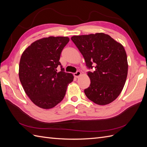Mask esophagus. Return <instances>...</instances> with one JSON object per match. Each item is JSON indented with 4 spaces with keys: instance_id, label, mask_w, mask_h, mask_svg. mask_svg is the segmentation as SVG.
Masks as SVG:
<instances>
[{
    "instance_id": "34e87169",
    "label": "esophagus",
    "mask_w": 147,
    "mask_h": 147,
    "mask_svg": "<svg viewBox=\"0 0 147 147\" xmlns=\"http://www.w3.org/2000/svg\"><path fill=\"white\" fill-rule=\"evenodd\" d=\"M80 75H81V72H80V71H77V72H76L74 74V77H76V78L79 77H80Z\"/></svg>"
}]
</instances>
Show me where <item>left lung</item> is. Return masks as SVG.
<instances>
[{
    "label": "left lung",
    "mask_w": 147,
    "mask_h": 147,
    "mask_svg": "<svg viewBox=\"0 0 147 147\" xmlns=\"http://www.w3.org/2000/svg\"><path fill=\"white\" fill-rule=\"evenodd\" d=\"M83 55L91 83L84 94L95 104L104 105L116 99L125 84L128 64L121 43L104 33L71 37Z\"/></svg>",
    "instance_id": "left-lung-1"
}]
</instances>
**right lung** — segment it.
Returning a JSON list of instances; mask_svg holds the SVG:
<instances>
[{"instance_id":"right-lung-1","label":"right lung","mask_w":147,"mask_h":147,"mask_svg":"<svg viewBox=\"0 0 147 147\" xmlns=\"http://www.w3.org/2000/svg\"><path fill=\"white\" fill-rule=\"evenodd\" d=\"M69 42L67 37H49L32 43L21 55L19 77L26 94L42 109L54 107L65 96L72 74L64 72L59 62L61 52ZM61 66L57 72V67Z\"/></svg>"}]
</instances>
